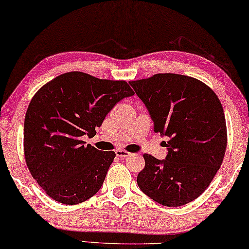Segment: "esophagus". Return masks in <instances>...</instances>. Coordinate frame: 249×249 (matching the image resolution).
Instances as JSON below:
<instances>
[{"instance_id":"esophagus-1","label":"esophagus","mask_w":249,"mask_h":249,"mask_svg":"<svg viewBox=\"0 0 249 249\" xmlns=\"http://www.w3.org/2000/svg\"><path fill=\"white\" fill-rule=\"evenodd\" d=\"M115 154H117V156H119V158H127L130 153L127 151H124V149H118V151H115Z\"/></svg>"}]
</instances>
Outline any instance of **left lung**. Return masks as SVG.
Returning <instances> with one entry per match:
<instances>
[{"label":"left lung","instance_id":"1","mask_svg":"<svg viewBox=\"0 0 249 249\" xmlns=\"http://www.w3.org/2000/svg\"><path fill=\"white\" fill-rule=\"evenodd\" d=\"M129 84L147 107L154 131L169 138L165 160L144 154L139 188L161 205L190 203L210 186L226 154L227 125L219 97L200 80L177 73Z\"/></svg>","mask_w":249,"mask_h":249}]
</instances>
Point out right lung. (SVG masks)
Returning a JSON list of instances; mask_svg holds the SVG:
<instances>
[{"label":"right lung","mask_w":249,"mask_h":249,"mask_svg":"<svg viewBox=\"0 0 249 249\" xmlns=\"http://www.w3.org/2000/svg\"><path fill=\"white\" fill-rule=\"evenodd\" d=\"M132 95L127 81L80 71L60 74L34 95L25 117L23 152L47 196L76 205L100 190L115 153L85 145L83 137H94L114 105Z\"/></svg>","instance_id":"obj_1"}]
</instances>
